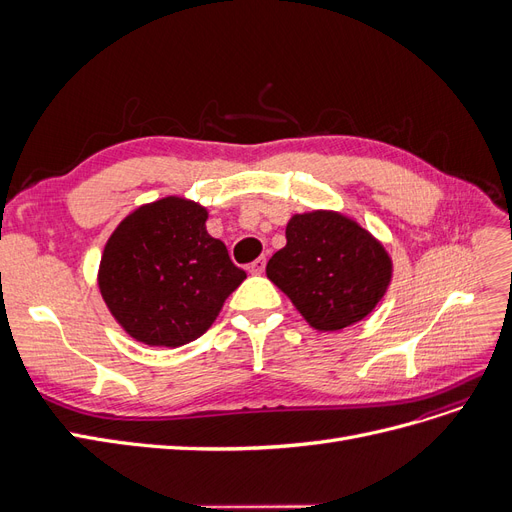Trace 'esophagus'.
I'll return each instance as SVG.
<instances>
[{"mask_svg": "<svg viewBox=\"0 0 512 512\" xmlns=\"http://www.w3.org/2000/svg\"><path fill=\"white\" fill-rule=\"evenodd\" d=\"M265 267H267V260L265 258H256L252 265H250V273H254V275H260L262 271H265Z\"/></svg>", "mask_w": 512, "mask_h": 512, "instance_id": "1", "label": "esophagus"}]
</instances>
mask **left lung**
Wrapping results in <instances>:
<instances>
[{
	"instance_id": "1",
	"label": "left lung",
	"mask_w": 512,
	"mask_h": 512,
	"mask_svg": "<svg viewBox=\"0 0 512 512\" xmlns=\"http://www.w3.org/2000/svg\"><path fill=\"white\" fill-rule=\"evenodd\" d=\"M391 271L384 247L333 211L294 215L286 226V245L267 262L269 280L318 331H339L363 320L384 297Z\"/></svg>"
}]
</instances>
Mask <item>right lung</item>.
Instances as JSON below:
<instances>
[{
  "mask_svg": "<svg viewBox=\"0 0 512 512\" xmlns=\"http://www.w3.org/2000/svg\"><path fill=\"white\" fill-rule=\"evenodd\" d=\"M205 222L203 207L170 196L130 213L108 239L100 292L138 342L166 348L194 342L245 280Z\"/></svg>",
  "mask_w": 512,
  "mask_h": 512,
  "instance_id": "1",
  "label": "right lung"
}]
</instances>
